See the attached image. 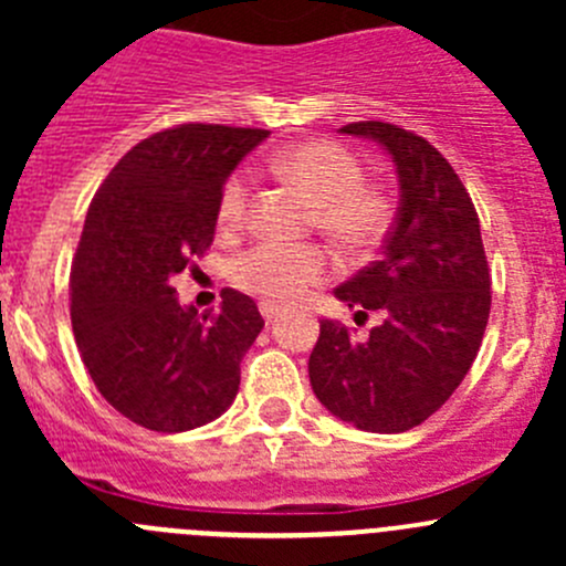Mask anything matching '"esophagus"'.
<instances>
[{"instance_id": "obj_1", "label": "esophagus", "mask_w": 566, "mask_h": 566, "mask_svg": "<svg viewBox=\"0 0 566 566\" xmlns=\"http://www.w3.org/2000/svg\"><path fill=\"white\" fill-rule=\"evenodd\" d=\"M260 312H262V317H265V323H273V319L279 317V306L271 304V301H262Z\"/></svg>"}]
</instances>
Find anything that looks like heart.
I'll return each mask as SVG.
<instances>
[{
    "label": "heart",
    "mask_w": 566,
    "mask_h": 566,
    "mask_svg": "<svg viewBox=\"0 0 566 566\" xmlns=\"http://www.w3.org/2000/svg\"><path fill=\"white\" fill-rule=\"evenodd\" d=\"M273 169L304 193L317 230L342 251L367 254L380 247L391 227V197L384 188L364 182L361 161L350 150L325 139L301 142L279 153ZM249 172L241 169L227 177L219 193L221 224H241L249 208ZM328 276L331 256L319 247L260 243L232 265L238 287L271 304H290Z\"/></svg>",
    "instance_id": "obj_1"
}]
</instances>
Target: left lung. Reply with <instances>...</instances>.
I'll list each match as a JSON object with an SVG mask.
<instances>
[{
  "instance_id": "obj_1",
  "label": "left lung",
  "mask_w": 566,
  "mask_h": 566,
  "mask_svg": "<svg viewBox=\"0 0 566 566\" xmlns=\"http://www.w3.org/2000/svg\"><path fill=\"white\" fill-rule=\"evenodd\" d=\"M339 134L389 153L399 208L380 260L334 290L356 315L384 319L367 339L323 319L310 380L336 419L367 432H405L452 397L482 345L490 271L479 216L452 164L421 136L378 119Z\"/></svg>"
}]
</instances>
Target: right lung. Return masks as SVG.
Masks as SVG:
<instances>
[{"label": "right lung", "mask_w": 566, "mask_h": 566, "mask_svg": "<svg viewBox=\"0 0 566 566\" xmlns=\"http://www.w3.org/2000/svg\"><path fill=\"white\" fill-rule=\"evenodd\" d=\"M268 130L186 123L130 147L87 210L71 271V323L90 378L114 410L156 432L219 419L265 319L221 293L199 317L172 276L210 249L219 193Z\"/></svg>", "instance_id": "right-lung-1"}]
</instances>
